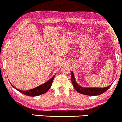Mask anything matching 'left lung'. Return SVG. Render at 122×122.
Wrapping results in <instances>:
<instances>
[{
  "label": "left lung",
  "instance_id": "8db88e82",
  "mask_svg": "<svg viewBox=\"0 0 122 122\" xmlns=\"http://www.w3.org/2000/svg\"><path fill=\"white\" fill-rule=\"evenodd\" d=\"M71 80L72 83L75 88V90L80 93L81 94L88 95V96H97V95H101L103 93L111 86V85H108L107 87L105 88H89V87H82L77 83L75 80V76L73 72H71Z\"/></svg>",
  "mask_w": 122,
  "mask_h": 122
}]
</instances>
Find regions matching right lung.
Masks as SVG:
<instances>
[{
    "instance_id": "right-lung-1",
    "label": "right lung",
    "mask_w": 122,
    "mask_h": 122,
    "mask_svg": "<svg viewBox=\"0 0 122 122\" xmlns=\"http://www.w3.org/2000/svg\"><path fill=\"white\" fill-rule=\"evenodd\" d=\"M54 77H55V75L53 76L51 79H50L47 81L45 82L43 84L41 85L40 86H38L37 87L33 88V89H29V90L27 91H22L20 90V89H18L16 88H15L14 85H12L11 84L12 87L14 88L15 89H16V90L20 92V93H23V94L29 96H37L42 95L43 93H45L46 92L48 91L49 89L51 87Z\"/></svg>"
}]
</instances>
